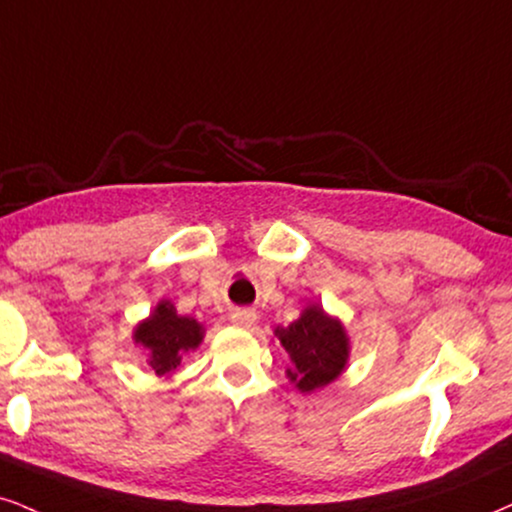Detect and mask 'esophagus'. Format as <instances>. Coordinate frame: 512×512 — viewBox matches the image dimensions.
<instances>
[{"instance_id":"1","label":"esophagus","mask_w":512,"mask_h":512,"mask_svg":"<svg viewBox=\"0 0 512 512\" xmlns=\"http://www.w3.org/2000/svg\"><path fill=\"white\" fill-rule=\"evenodd\" d=\"M230 320L237 327H251L256 323V311L254 308H232Z\"/></svg>"}]
</instances>
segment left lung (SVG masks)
<instances>
[{
  "label": "left lung",
  "mask_w": 512,
  "mask_h": 512,
  "mask_svg": "<svg viewBox=\"0 0 512 512\" xmlns=\"http://www.w3.org/2000/svg\"><path fill=\"white\" fill-rule=\"evenodd\" d=\"M277 337L292 358L289 380L301 391H313L330 384L344 370L349 356V339L344 327L327 318L323 308L308 306L289 327H277Z\"/></svg>",
  "instance_id": "left-lung-1"
}]
</instances>
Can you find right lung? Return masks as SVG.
I'll return each mask as SVG.
<instances>
[{"mask_svg": "<svg viewBox=\"0 0 512 512\" xmlns=\"http://www.w3.org/2000/svg\"><path fill=\"white\" fill-rule=\"evenodd\" d=\"M135 342L149 351V368L156 375H168L180 365L182 353L199 346L201 325L197 320L175 313L170 301H161L147 323L137 327Z\"/></svg>", "mask_w": 512, "mask_h": 512, "instance_id": "add662e5", "label": "right lung"}]
</instances>
